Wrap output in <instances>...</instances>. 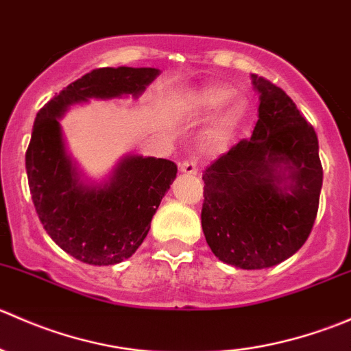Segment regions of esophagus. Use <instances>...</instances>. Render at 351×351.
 Here are the masks:
<instances>
[{
  "label": "esophagus",
  "mask_w": 351,
  "mask_h": 351,
  "mask_svg": "<svg viewBox=\"0 0 351 351\" xmlns=\"http://www.w3.org/2000/svg\"><path fill=\"white\" fill-rule=\"evenodd\" d=\"M180 171L185 173V175H197V161L195 159H186V161L180 162Z\"/></svg>",
  "instance_id": "obj_1"
}]
</instances>
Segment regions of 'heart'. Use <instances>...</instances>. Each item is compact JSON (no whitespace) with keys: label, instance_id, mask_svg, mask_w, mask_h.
<instances>
[{"label":"heart","instance_id":"obj_1","mask_svg":"<svg viewBox=\"0 0 351 351\" xmlns=\"http://www.w3.org/2000/svg\"><path fill=\"white\" fill-rule=\"evenodd\" d=\"M231 88L224 86V84L208 83L193 93L192 107L195 110H202V112H210V110L224 105L231 97ZM244 112H246V104L241 98H234V100L229 101L207 129L205 139H207L208 146L215 147V149L224 147L231 141V137L234 136L236 129L241 123Z\"/></svg>","mask_w":351,"mask_h":351}]
</instances>
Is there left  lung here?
<instances>
[{
  "instance_id": "obj_1",
  "label": "left lung",
  "mask_w": 351,
  "mask_h": 351,
  "mask_svg": "<svg viewBox=\"0 0 351 351\" xmlns=\"http://www.w3.org/2000/svg\"><path fill=\"white\" fill-rule=\"evenodd\" d=\"M260 95L250 139L205 169L202 229L212 253L243 270L282 263L309 238L323 166L313 125L282 88L251 74Z\"/></svg>"
}]
</instances>
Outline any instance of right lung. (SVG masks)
Listing matches in <instances>:
<instances>
[{
    "mask_svg": "<svg viewBox=\"0 0 351 351\" xmlns=\"http://www.w3.org/2000/svg\"><path fill=\"white\" fill-rule=\"evenodd\" d=\"M156 67H101L71 83L35 117L25 154L28 186L52 241L88 265H115L136 253L165 193L176 178L169 159L127 154L107 178L95 182L67 153L59 120L73 105L144 93Z\"/></svg>",
    "mask_w": 351,
    "mask_h": 351,
    "instance_id": "add662e5",
    "label": "right lung"
}]
</instances>
